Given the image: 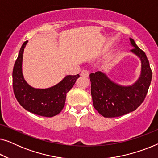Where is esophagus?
I'll return each instance as SVG.
<instances>
[{
	"label": "esophagus",
	"instance_id": "obj_1",
	"mask_svg": "<svg viewBox=\"0 0 158 158\" xmlns=\"http://www.w3.org/2000/svg\"><path fill=\"white\" fill-rule=\"evenodd\" d=\"M81 76H83V77H88V76H89V72H88V71L86 70H82V72L81 73Z\"/></svg>",
	"mask_w": 158,
	"mask_h": 158
}]
</instances>
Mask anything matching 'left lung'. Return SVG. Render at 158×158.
I'll list each match as a JSON object with an SVG mask.
<instances>
[{"instance_id": "obj_1", "label": "left lung", "mask_w": 158, "mask_h": 158, "mask_svg": "<svg viewBox=\"0 0 158 158\" xmlns=\"http://www.w3.org/2000/svg\"><path fill=\"white\" fill-rule=\"evenodd\" d=\"M130 52L141 62L140 74L135 83L122 85L112 81L103 72L90 74L93 104L104 117H117L135 111L145 98L152 80V70L145 53L129 38Z\"/></svg>"}]
</instances>
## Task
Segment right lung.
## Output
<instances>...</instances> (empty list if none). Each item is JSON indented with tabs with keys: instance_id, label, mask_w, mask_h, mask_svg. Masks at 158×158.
I'll use <instances>...</instances> for the list:
<instances>
[{
	"instance_id": "obj_1",
	"label": "right lung",
	"mask_w": 158,
	"mask_h": 158,
	"mask_svg": "<svg viewBox=\"0 0 158 158\" xmlns=\"http://www.w3.org/2000/svg\"><path fill=\"white\" fill-rule=\"evenodd\" d=\"M28 41L23 43L13 70V88L15 96L23 109L36 115L52 117L64 108L66 95L80 75H66L55 85L47 88H35L28 84L22 72L23 55Z\"/></svg>"
}]
</instances>
